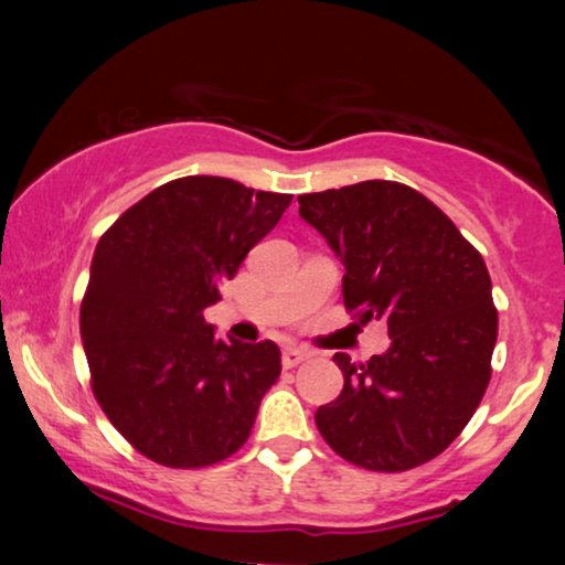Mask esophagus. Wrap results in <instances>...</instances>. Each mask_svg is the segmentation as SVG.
Here are the masks:
<instances>
[{"label":"esophagus","mask_w":565,"mask_h":565,"mask_svg":"<svg viewBox=\"0 0 565 565\" xmlns=\"http://www.w3.org/2000/svg\"><path fill=\"white\" fill-rule=\"evenodd\" d=\"M308 358H311V352L303 350V347H285L282 352V367H298L300 362H306Z\"/></svg>","instance_id":"obj_1"}]
</instances>
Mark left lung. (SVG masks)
I'll return each instance as SVG.
<instances>
[{"mask_svg":"<svg viewBox=\"0 0 565 565\" xmlns=\"http://www.w3.org/2000/svg\"><path fill=\"white\" fill-rule=\"evenodd\" d=\"M300 218L342 259L347 311L388 323L391 347L334 362L344 388L316 412L331 450L398 473L437 458L481 404L499 316L486 262L439 207L401 182L300 195Z\"/></svg>","mask_w":565,"mask_h":565,"instance_id":"obj_1","label":"left lung"}]
</instances>
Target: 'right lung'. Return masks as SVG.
<instances>
[{"instance_id":"obj_1","label":"right lung","mask_w":565,"mask_h":565,"mask_svg":"<svg viewBox=\"0 0 565 565\" xmlns=\"http://www.w3.org/2000/svg\"><path fill=\"white\" fill-rule=\"evenodd\" d=\"M292 195L182 177L130 205L97 242L79 329L92 391L113 427L167 468H205L246 443L280 377L275 342H221V300Z\"/></svg>"}]
</instances>
